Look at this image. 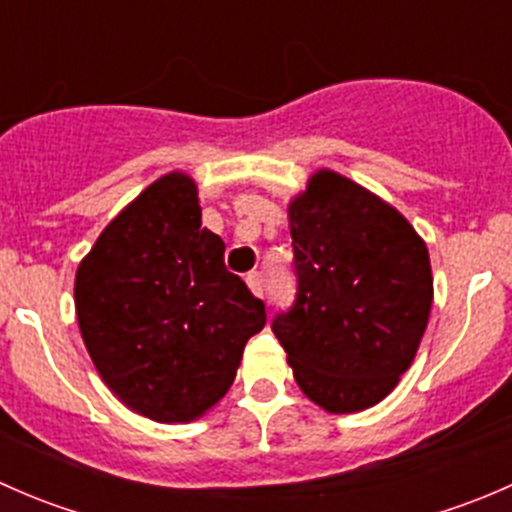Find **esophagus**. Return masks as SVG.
<instances>
[{"instance_id":"34e87169","label":"esophagus","mask_w":512,"mask_h":512,"mask_svg":"<svg viewBox=\"0 0 512 512\" xmlns=\"http://www.w3.org/2000/svg\"><path fill=\"white\" fill-rule=\"evenodd\" d=\"M247 287H250L257 297H262V294H265V275H262V272H250V275H247Z\"/></svg>"}]
</instances>
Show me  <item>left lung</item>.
I'll return each mask as SVG.
<instances>
[{
	"label": "left lung",
	"instance_id": "1",
	"mask_svg": "<svg viewBox=\"0 0 512 512\" xmlns=\"http://www.w3.org/2000/svg\"><path fill=\"white\" fill-rule=\"evenodd\" d=\"M297 294L272 332L332 414L379 404L414 361L433 302L426 242L391 205L319 170L289 205Z\"/></svg>",
	"mask_w": 512,
	"mask_h": 512
}]
</instances>
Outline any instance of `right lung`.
<instances>
[{
    "instance_id": "add662e5",
    "label": "right lung",
    "mask_w": 512,
    "mask_h": 512,
    "mask_svg": "<svg viewBox=\"0 0 512 512\" xmlns=\"http://www.w3.org/2000/svg\"><path fill=\"white\" fill-rule=\"evenodd\" d=\"M81 337L108 389L136 414L188 423L235 381L265 302L225 267V242L200 227L183 173L148 185L98 235L76 272Z\"/></svg>"
}]
</instances>
